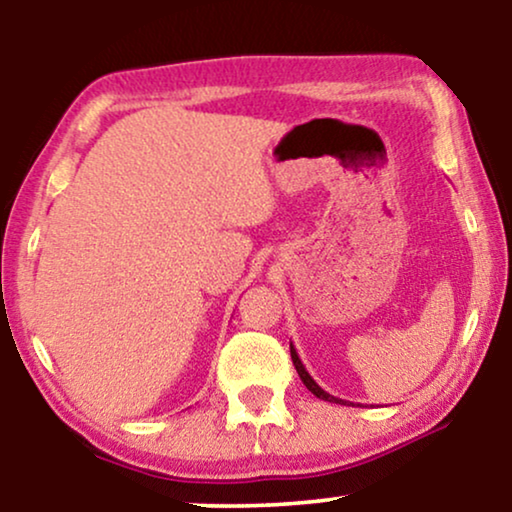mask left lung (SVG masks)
I'll list each match as a JSON object with an SVG mask.
<instances>
[{"mask_svg":"<svg viewBox=\"0 0 512 512\" xmlns=\"http://www.w3.org/2000/svg\"><path fill=\"white\" fill-rule=\"evenodd\" d=\"M291 359H293V366H296V370H298L300 380H303V384H305V387H307V389H310L314 396H317V398H321V401H328V403H345V401H342V398H335V396H331V394H326V391H324V389H321V387H319V384L312 380V375H310V373H307V370H305V366H303V361H300V356H298V352H296V347H293V345H291Z\"/></svg>","mask_w":512,"mask_h":512,"instance_id":"obj_1","label":"left lung"}]
</instances>
